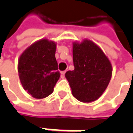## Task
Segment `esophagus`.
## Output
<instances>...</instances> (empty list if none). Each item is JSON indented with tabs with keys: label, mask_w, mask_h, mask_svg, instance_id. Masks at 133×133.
<instances>
[{
	"label": "esophagus",
	"mask_w": 133,
	"mask_h": 133,
	"mask_svg": "<svg viewBox=\"0 0 133 133\" xmlns=\"http://www.w3.org/2000/svg\"><path fill=\"white\" fill-rule=\"evenodd\" d=\"M65 73H66V71H62L61 72V78H64V76H65Z\"/></svg>",
	"instance_id": "obj_1"
}]
</instances>
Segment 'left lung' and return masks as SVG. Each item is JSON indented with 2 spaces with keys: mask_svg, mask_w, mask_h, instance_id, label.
<instances>
[{
  "mask_svg": "<svg viewBox=\"0 0 133 133\" xmlns=\"http://www.w3.org/2000/svg\"><path fill=\"white\" fill-rule=\"evenodd\" d=\"M74 70L65 74L75 98L89 103L97 100L107 89L112 76V65L103 51L92 41L75 42Z\"/></svg>",
  "mask_w": 133,
  "mask_h": 133,
  "instance_id": "obj_1",
  "label": "left lung"
}]
</instances>
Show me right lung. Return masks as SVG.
I'll list each match as a JSON object with an SVG mask.
<instances>
[{"mask_svg": "<svg viewBox=\"0 0 133 133\" xmlns=\"http://www.w3.org/2000/svg\"><path fill=\"white\" fill-rule=\"evenodd\" d=\"M56 44L42 39L31 45L18 61V74L23 89L35 98L52 93L61 73L55 58Z\"/></svg>", "mask_w": 133, "mask_h": 133, "instance_id": "add662e5", "label": "right lung"}]
</instances>
